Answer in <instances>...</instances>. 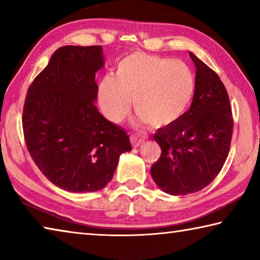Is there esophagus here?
Wrapping results in <instances>:
<instances>
[{
	"instance_id": "34e87169",
	"label": "esophagus",
	"mask_w": 260,
	"mask_h": 260,
	"mask_svg": "<svg viewBox=\"0 0 260 260\" xmlns=\"http://www.w3.org/2000/svg\"><path fill=\"white\" fill-rule=\"evenodd\" d=\"M143 142H144V138H142V136H139V135L131 136V143H132V146H133V148L140 147Z\"/></svg>"
}]
</instances>
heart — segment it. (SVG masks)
<instances>
[{"instance_id":"heart-1","label":"heart","mask_w":260,"mask_h":260,"mask_svg":"<svg viewBox=\"0 0 260 260\" xmlns=\"http://www.w3.org/2000/svg\"><path fill=\"white\" fill-rule=\"evenodd\" d=\"M196 90V78L181 60L134 52L117 65L99 86V104L105 117L120 122L134 108L141 121L155 128L175 124L183 117Z\"/></svg>"}]
</instances>
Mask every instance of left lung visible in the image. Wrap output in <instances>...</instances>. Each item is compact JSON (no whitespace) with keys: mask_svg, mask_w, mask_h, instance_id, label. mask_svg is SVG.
Segmentation results:
<instances>
[{"mask_svg":"<svg viewBox=\"0 0 260 260\" xmlns=\"http://www.w3.org/2000/svg\"><path fill=\"white\" fill-rule=\"evenodd\" d=\"M196 67L190 109L153 139L161 155L151 177L162 191L179 196L200 191L213 181L227 159L233 134L232 108L218 74L189 52Z\"/></svg>","mask_w":260,"mask_h":260,"instance_id":"left-lung-1","label":"left lung"}]
</instances>
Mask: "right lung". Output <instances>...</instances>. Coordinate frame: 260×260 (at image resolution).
<instances>
[{"mask_svg":"<svg viewBox=\"0 0 260 260\" xmlns=\"http://www.w3.org/2000/svg\"><path fill=\"white\" fill-rule=\"evenodd\" d=\"M103 65L101 46L60 47L25 99L23 129L29 155L51 183L71 192L104 188L119 156L132 150L126 132L95 107V74Z\"/></svg>","mask_w":260,"mask_h":260,"instance_id":"1","label":"right lung"}]
</instances>
